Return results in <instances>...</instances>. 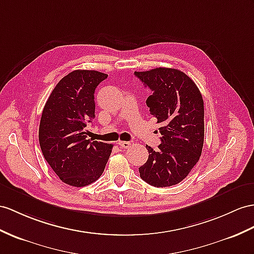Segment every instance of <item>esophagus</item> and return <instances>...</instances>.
<instances>
[{
    "mask_svg": "<svg viewBox=\"0 0 254 254\" xmlns=\"http://www.w3.org/2000/svg\"><path fill=\"white\" fill-rule=\"evenodd\" d=\"M119 145H120L121 148H128V147L131 146V142H129V141H120L119 142Z\"/></svg>",
    "mask_w": 254,
    "mask_h": 254,
    "instance_id": "34e87169",
    "label": "esophagus"
}]
</instances>
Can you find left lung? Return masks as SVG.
Listing matches in <instances>:
<instances>
[{
    "label": "left lung",
    "instance_id": "obj_1",
    "mask_svg": "<svg viewBox=\"0 0 254 254\" xmlns=\"http://www.w3.org/2000/svg\"><path fill=\"white\" fill-rule=\"evenodd\" d=\"M134 75L152 90L146 106L162 124V143L158 151L146 145L148 158L139 168L140 177L156 188L176 185L188 177L201 155L205 135L201 94L193 79L178 69L156 67Z\"/></svg>",
    "mask_w": 254,
    "mask_h": 254
}]
</instances>
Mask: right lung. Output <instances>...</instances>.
Returning <instances> with one entry per match:
<instances>
[{"label": "right lung", "instance_id": "add662e5", "mask_svg": "<svg viewBox=\"0 0 254 254\" xmlns=\"http://www.w3.org/2000/svg\"><path fill=\"white\" fill-rule=\"evenodd\" d=\"M108 74L75 70L60 79L43 110L39 140L44 158L65 184L82 188L98 180L112 144L87 140L95 119V90Z\"/></svg>", "mask_w": 254, "mask_h": 254}]
</instances>
